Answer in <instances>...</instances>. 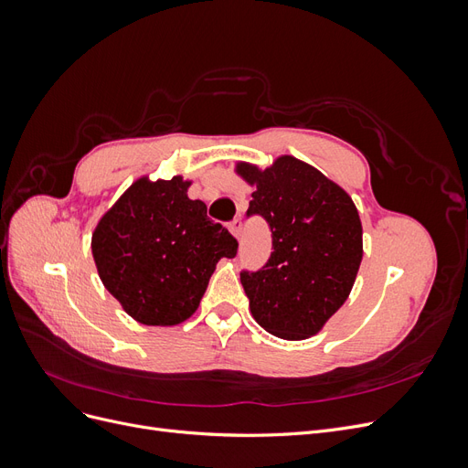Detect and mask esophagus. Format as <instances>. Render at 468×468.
<instances>
[{"instance_id":"34e87169","label":"esophagus","mask_w":468,"mask_h":468,"mask_svg":"<svg viewBox=\"0 0 468 468\" xmlns=\"http://www.w3.org/2000/svg\"><path fill=\"white\" fill-rule=\"evenodd\" d=\"M229 230H230V234L238 239V238H239V234H242V222H239L238 218H236V220H232V222L229 224Z\"/></svg>"}]
</instances>
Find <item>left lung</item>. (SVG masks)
I'll list each match as a JSON object with an SVG mask.
<instances>
[{
  "instance_id": "left-lung-1",
  "label": "left lung",
  "mask_w": 468,
  "mask_h": 468,
  "mask_svg": "<svg viewBox=\"0 0 468 468\" xmlns=\"http://www.w3.org/2000/svg\"><path fill=\"white\" fill-rule=\"evenodd\" d=\"M234 174L253 187L248 215H261L273 234L271 258L239 275L251 316L289 342L322 332L356 282L363 229L344 187L314 165L282 154L271 165L236 162Z\"/></svg>"
}]
</instances>
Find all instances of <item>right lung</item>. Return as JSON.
<instances>
[{
	"label": "right lung",
	"mask_w": 468,
	"mask_h": 468,
	"mask_svg": "<svg viewBox=\"0 0 468 468\" xmlns=\"http://www.w3.org/2000/svg\"><path fill=\"white\" fill-rule=\"evenodd\" d=\"M191 179L138 177L97 220L91 253L99 279L144 325H177L199 308L220 258L238 242L189 199Z\"/></svg>",
	"instance_id": "add662e5"
}]
</instances>
